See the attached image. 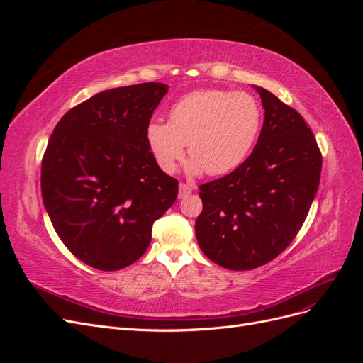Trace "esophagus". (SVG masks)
Returning <instances> with one entry per match:
<instances>
[{
	"instance_id": "34e87169",
	"label": "esophagus",
	"mask_w": 363,
	"mask_h": 363,
	"mask_svg": "<svg viewBox=\"0 0 363 363\" xmlns=\"http://www.w3.org/2000/svg\"><path fill=\"white\" fill-rule=\"evenodd\" d=\"M189 194H192L191 186L180 183V186H179V199H186V196H188Z\"/></svg>"
}]
</instances>
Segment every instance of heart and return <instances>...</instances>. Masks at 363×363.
<instances>
[{
  "label": "heart",
  "mask_w": 363,
  "mask_h": 363,
  "mask_svg": "<svg viewBox=\"0 0 363 363\" xmlns=\"http://www.w3.org/2000/svg\"><path fill=\"white\" fill-rule=\"evenodd\" d=\"M263 123L256 96L247 92L203 89L171 106L169 123L152 119L145 138L159 168L172 174L184 157H192L191 174L224 175L242 164L255 148Z\"/></svg>",
  "instance_id": "1"
}]
</instances>
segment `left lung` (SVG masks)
I'll return each mask as SVG.
<instances>
[{"instance_id": "1", "label": "left lung", "mask_w": 363, "mask_h": 363, "mask_svg": "<svg viewBox=\"0 0 363 363\" xmlns=\"http://www.w3.org/2000/svg\"><path fill=\"white\" fill-rule=\"evenodd\" d=\"M265 121L247 160L200 186L203 212L195 235L216 265L248 271L292 242L320 186L323 156L303 116L263 87Z\"/></svg>"}]
</instances>
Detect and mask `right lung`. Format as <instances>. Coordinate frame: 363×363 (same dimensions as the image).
<instances>
[{"mask_svg": "<svg viewBox=\"0 0 363 363\" xmlns=\"http://www.w3.org/2000/svg\"><path fill=\"white\" fill-rule=\"evenodd\" d=\"M168 92L163 83L115 87L62 116L42 157L40 189L54 230L72 255L101 271L135 263L152 224L174 204L145 130Z\"/></svg>", "mask_w": 363, "mask_h": 363, "instance_id": "obj_1", "label": "right lung"}]
</instances>
